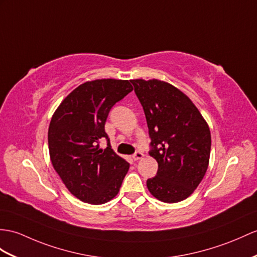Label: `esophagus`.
<instances>
[{
    "mask_svg": "<svg viewBox=\"0 0 257 257\" xmlns=\"http://www.w3.org/2000/svg\"><path fill=\"white\" fill-rule=\"evenodd\" d=\"M144 157V154L142 152H140V150H137V152H135V154L133 155V159L134 160H140Z\"/></svg>",
    "mask_w": 257,
    "mask_h": 257,
    "instance_id": "1",
    "label": "esophagus"
}]
</instances>
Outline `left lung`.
Masks as SVG:
<instances>
[{
    "mask_svg": "<svg viewBox=\"0 0 257 257\" xmlns=\"http://www.w3.org/2000/svg\"><path fill=\"white\" fill-rule=\"evenodd\" d=\"M145 112L149 155L158 162L156 177L147 180L152 195L165 203L189 197L208 168L211 136L208 124L191 99L158 79H132Z\"/></svg>",
    "mask_w": 257,
    "mask_h": 257,
    "instance_id": "1",
    "label": "left lung"
}]
</instances>
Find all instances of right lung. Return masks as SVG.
<instances>
[{
    "label": "right lung",
    "mask_w": 257,
    "mask_h": 257,
    "mask_svg": "<svg viewBox=\"0 0 257 257\" xmlns=\"http://www.w3.org/2000/svg\"><path fill=\"white\" fill-rule=\"evenodd\" d=\"M133 90L128 80L96 79L79 85L61 102L49 125L52 166L75 197L100 205L120 191L130 164L110 146L104 124L111 108ZM101 138L108 147L98 148Z\"/></svg>",
    "instance_id": "right-lung-1"
}]
</instances>
